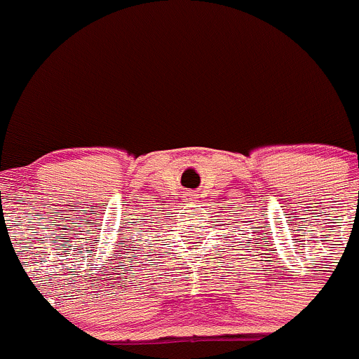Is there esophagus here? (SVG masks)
I'll return each mask as SVG.
<instances>
[{"label": "esophagus", "mask_w": 359, "mask_h": 359, "mask_svg": "<svg viewBox=\"0 0 359 359\" xmlns=\"http://www.w3.org/2000/svg\"><path fill=\"white\" fill-rule=\"evenodd\" d=\"M189 198H191V200H193V198H196V195H189Z\"/></svg>", "instance_id": "1"}]
</instances>
